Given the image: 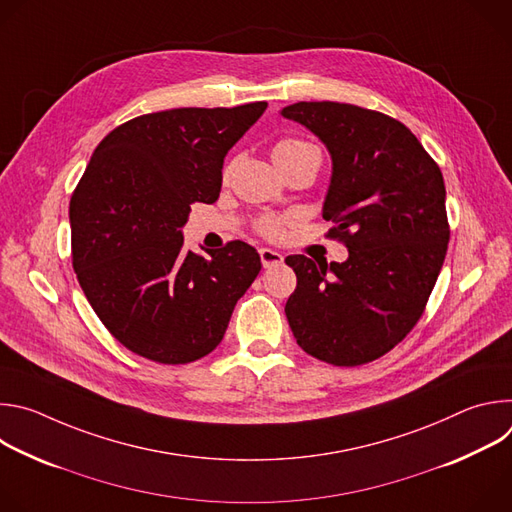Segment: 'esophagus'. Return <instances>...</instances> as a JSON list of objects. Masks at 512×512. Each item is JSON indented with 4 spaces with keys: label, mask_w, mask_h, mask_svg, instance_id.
I'll return each instance as SVG.
<instances>
[{
    "label": "esophagus",
    "mask_w": 512,
    "mask_h": 512,
    "mask_svg": "<svg viewBox=\"0 0 512 512\" xmlns=\"http://www.w3.org/2000/svg\"><path fill=\"white\" fill-rule=\"evenodd\" d=\"M259 257H261V265H263L265 269L283 263V255L277 253V251H273V249H267V247L259 249Z\"/></svg>",
    "instance_id": "34e87169"
}]
</instances>
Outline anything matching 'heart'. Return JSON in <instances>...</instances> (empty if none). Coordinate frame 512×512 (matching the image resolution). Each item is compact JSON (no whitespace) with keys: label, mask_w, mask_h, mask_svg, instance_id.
<instances>
[{"label":"heart","mask_w":512,"mask_h":512,"mask_svg":"<svg viewBox=\"0 0 512 512\" xmlns=\"http://www.w3.org/2000/svg\"><path fill=\"white\" fill-rule=\"evenodd\" d=\"M308 150H316L312 143H308V141H302V139H291V137H287V139H281V141H277L275 145H273V160L277 162V164H283V162H287V160H291V158H296V156H300V154H304V152H308ZM289 223V218L287 216H271V214H265V216H261L259 221H257V231L261 233V235H265V237H269V239H275V237H279L281 233H283V227Z\"/></svg>","instance_id":"b5f03b06"}]
</instances>
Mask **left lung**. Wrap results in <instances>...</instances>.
<instances>
[{
  "label": "left lung",
  "mask_w": 512,
  "mask_h": 512,
  "mask_svg": "<svg viewBox=\"0 0 512 512\" xmlns=\"http://www.w3.org/2000/svg\"><path fill=\"white\" fill-rule=\"evenodd\" d=\"M281 115L314 131L332 156L324 218L344 263L289 255L298 287L285 316L298 344L334 367L395 348L419 322L442 271L450 223L440 166L397 119L348 103H294Z\"/></svg>",
  "instance_id": "obj_1"
}]
</instances>
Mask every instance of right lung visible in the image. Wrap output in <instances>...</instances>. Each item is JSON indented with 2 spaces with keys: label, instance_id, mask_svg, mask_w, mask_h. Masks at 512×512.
I'll return each mask as SVG.
<instances>
[{
  "label": "right lung",
  "instance_id": "obj_1",
  "mask_svg": "<svg viewBox=\"0 0 512 512\" xmlns=\"http://www.w3.org/2000/svg\"><path fill=\"white\" fill-rule=\"evenodd\" d=\"M265 101L139 115L103 141L70 196L72 267L103 326L131 352L186 364L223 340L235 304L261 271L259 253L231 241L184 251L190 204H212L227 152Z\"/></svg>",
  "mask_w": 512,
  "mask_h": 512
}]
</instances>
